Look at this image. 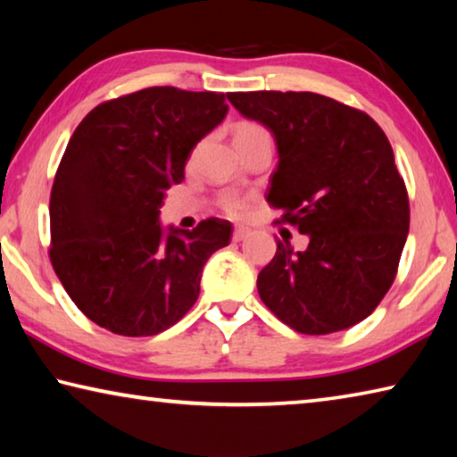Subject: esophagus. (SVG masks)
I'll return each mask as SVG.
<instances>
[{
    "label": "esophagus",
    "mask_w": 457,
    "mask_h": 457,
    "mask_svg": "<svg viewBox=\"0 0 457 457\" xmlns=\"http://www.w3.org/2000/svg\"><path fill=\"white\" fill-rule=\"evenodd\" d=\"M247 231H250V229L239 226V228L234 229V234H231V239H234V242H242V239L247 236Z\"/></svg>",
    "instance_id": "esophagus-1"
}]
</instances>
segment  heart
Instances as JSON below:
<instances>
[{
  "label": "heart",
  "mask_w": 457,
  "mask_h": 457,
  "mask_svg": "<svg viewBox=\"0 0 457 457\" xmlns=\"http://www.w3.org/2000/svg\"><path fill=\"white\" fill-rule=\"evenodd\" d=\"M256 135H268V130L264 127L256 125V122H242V125H239L236 130V138L256 137ZM221 207H223V212L229 215H239L244 210V201L234 197V195H226L221 199Z\"/></svg>",
  "instance_id": "b5f03b06"
}]
</instances>
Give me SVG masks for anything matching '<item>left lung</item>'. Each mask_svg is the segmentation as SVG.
Returning <instances> with one entry per match:
<instances>
[{"mask_svg": "<svg viewBox=\"0 0 457 457\" xmlns=\"http://www.w3.org/2000/svg\"><path fill=\"white\" fill-rule=\"evenodd\" d=\"M228 100L274 135L266 199L308 236L303 252L278 239L258 274L262 303L303 335L365 320L395 280L409 234L389 138L367 112L314 92H229Z\"/></svg>", "mask_w": 457, "mask_h": 457, "instance_id": "8db88e82", "label": "left lung"}]
</instances>
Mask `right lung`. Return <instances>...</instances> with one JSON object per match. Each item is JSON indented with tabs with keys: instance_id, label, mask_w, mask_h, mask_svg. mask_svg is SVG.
I'll return each instance as SVG.
<instances>
[{
	"instance_id": "1",
	"label": "right lung",
	"mask_w": 457,
	"mask_h": 457,
	"mask_svg": "<svg viewBox=\"0 0 457 457\" xmlns=\"http://www.w3.org/2000/svg\"><path fill=\"white\" fill-rule=\"evenodd\" d=\"M226 114L221 92L153 87L106 100L76 127L50 193V262L98 327L153 337L195 304L231 223L210 218L165 234L159 210L193 146Z\"/></svg>"
}]
</instances>
